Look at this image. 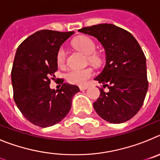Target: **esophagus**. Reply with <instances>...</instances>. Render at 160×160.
<instances>
[{
	"label": "esophagus",
	"mask_w": 160,
	"mask_h": 160,
	"mask_svg": "<svg viewBox=\"0 0 160 160\" xmlns=\"http://www.w3.org/2000/svg\"><path fill=\"white\" fill-rule=\"evenodd\" d=\"M88 88V86H80V89L81 90V91L87 89Z\"/></svg>",
	"instance_id": "34e87169"
}]
</instances>
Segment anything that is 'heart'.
<instances>
[{
    "label": "heart",
    "instance_id": "obj_1",
    "mask_svg": "<svg viewBox=\"0 0 160 160\" xmlns=\"http://www.w3.org/2000/svg\"><path fill=\"white\" fill-rule=\"evenodd\" d=\"M73 45L76 49L82 51L85 55H89L88 59L92 63H97L101 60L99 55L92 54L96 51V44L94 41L89 37L81 36L73 42ZM66 51L64 47H61L57 51L56 61L58 65L63 67L66 63ZM93 70L91 68L84 69H72L66 74L67 81L72 84L84 85L87 81L93 76Z\"/></svg>",
    "mask_w": 160,
    "mask_h": 160
}]
</instances>
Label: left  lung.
Segmentation results:
<instances>
[{"label":"left lung","mask_w":160,"mask_h":160,"mask_svg":"<svg viewBox=\"0 0 160 160\" xmlns=\"http://www.w3.org/2000/svg\"><path fill=\"white\" fill-rule=\"evenodd\" d=\"M78 31L97 38L106 53L105 68L95 80L109 91L99 88L94 109L110 123L130 120L143 105L148 89L146 56L141 47L130 32L112 24L88 26Z\"/></svg>","instance_id":"1"}]
</instances>
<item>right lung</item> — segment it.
I'll list each match as a JSON object with an SVG mask.
<instances>
[{
    "label": "right lung",
    "instance_id": "add662e5",
    "mask_svg": "<svg viewBox=\"0 0 160 160\" xmlns=\"http://www.w3.org/2000/svg\"><path fill=\"white\" fill-rule=\"evenodd\" d=\"M75 32L42 30L29 36L17 50L11 71L13 100L29 122L40 127L59 123L70 111L78 86L63 84L50 88L58 70L57 51Z\"/></svg>",
    "mask_w": 160,
    "mask_h": 160
}]
</instances>
